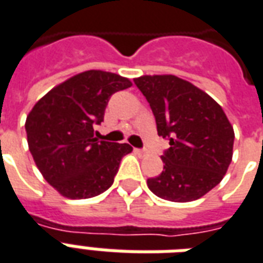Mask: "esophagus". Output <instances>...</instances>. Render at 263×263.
I'll use <instances>...</instances> for the list:
<instances>
[{"instance_id":"34e87169","label":"esophagus","mask_w":263,"mask_h":263,"mask_svg":"<svg viewBox=\"0 0 263 263\" xmlns=\"http://www.w3.org/2000/svg\"><path fill=\"white\" fill-rule=\"evenodd\" d=\"M136 153L139 154V155H143V157H145V155L148 154V151L147 149H136Z\"/></svg>"}]
</instances>
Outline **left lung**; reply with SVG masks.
I'll list each match as a JSON object with an SVG mask.
<instances>
[{
  "label": "left lung",
  "mask_w": 263,
  "mask_h": 263,
  "mask_svg": "<svg viewBox=\"0 0 263 263\" xmlns=\"http://www.w3.org/2000/svg\"><path fill=\"white\" fill-rule=\"evenodd\" d=\"M149 102L158 134L169 139L163 171L147 180L154 194L190 202L218 185L233 158L234 130L222 106L193 83L173 74L134 79Z\"/></svg>",
  "instance_id": "8db88e82"
}]
</instances>
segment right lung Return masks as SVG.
Listing matches in <instances>:
<instances>
[{"mask_svg":"<svg viewBox=\"0 0 263 263\" xmlns=\"http://www.w3.org/2000/svg\"><path fill=\"white\" fill-rule=\"evenodd\" d=\"M132 84L116 73L86 70L49 90L29 112L25 127L31 157L65 198H91L108 190L122 158L133 151L129 144L94 137L109 97Z\"/></svg>","mask_w":263,"mask_h":263,"instance_id":"right-lung-1","label":"right lung"}]
</instances>
